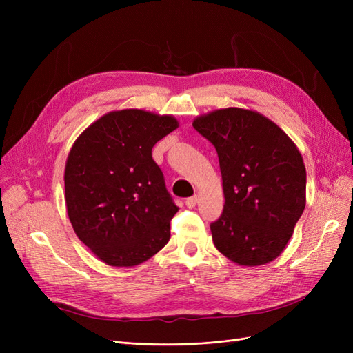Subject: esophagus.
Returning <instances> with one entry per match:
<instances>
[{
	"instance_id": "1",
	"label": "esophagus",
	"mask_w": 353,
	"mask_h": 353,
	"mask_svg": "<svg viewBox=\"0 0 353 353\" xmlns=\"http://www.w3.org/2000/svg\"><path fill=\"white\" fill-rule=\"evenodd\" d=\"M197 201H199V197H197V196L190 197V199L185 200V206H187L188 209H194L196 205H197Z\"/></svg>"
}]
</instances>
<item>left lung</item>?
I'll list each match as a JSON object with an SVG mask.
<instances>
[{
    "label": "left lung",
    "mask_w": 353,
    "mask_h": 353,
    "mask_svg": "<svg viewBox=\"0 0 353 353\" xmlns=\"http://www.w3.org/2000/svg\"><path fill=\"white\" fill-rule=\"evenodd\" d=\"M194 130L215 145L225 205L210 223L215 248L241 266L283 253L306 205L301 152L263 114L227 108L197 116Z\"/></svg>",
    "instance_id": "left-lung-1"
}]
</instances>
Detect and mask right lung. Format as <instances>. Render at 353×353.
<instances>
[{"label":"right lung","mask_w":353,"mask_h":353,"mask_svg":"<svg viewBox=\"0 0 353 353\" xmlns=\"http://www.w3.org/2000/svg\"><path fill=\"white\" fill-rule=\"evenodd\" d=\"M178 126L170 114L123 109L101 116L73 143L65 168L68 216L104 263L131 268L169 241L179 208L152 148Z\"/></svg>","instance_id":"1"}]
</instances>
